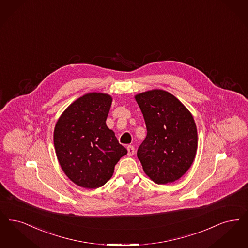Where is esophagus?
Returning <instances> with one entry per match:
<instances>
[{"mask_svg":"<svg viewBox=\"0 0 248 248\" xmlns=\"http://www.w3.org/2000/svg\"><path fill=\"white\" fill-rule=\"evenodd\" d=\"M134 154H135V148L133 146H128L127 147V155L133 156Z\"/></svg>","mask_w":248,"mask_h":248,"instance_id":"34e87169","label":"esophagus"}]
</instances>
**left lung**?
Here are the masks:
<instances>
[{"label":"left lung","mask_w":248,"mask_h":248,"mask_svg":"<svg viewBox=\"0 0 248 248\" xmlns=\"http://www.w3.org/2000/svg\"><path fill=\"white\" fill-rule=\"evenodd\" d=\"M135 99L147 127V137L138 150L145 173L156 184L181 178L196 157L198 131L186 106L165 90L153 89Z\"/></svg>","instance_id":"1"}]
</instances>
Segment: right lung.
I'll return each instance as SVG.
<instances>
[{"label":"right lung","mask_w":248,"mask_h":248,"mask_svg":"<svg viewBox=\"0 0 248 248\" xmlns=\"http://www.w3.org/2000/svg\"><path fill=\"white\" fill-rule=\"evenodd\" d=\"M112 98L88 93L75 100L56 123L53 142L57 159L66 176L84 188L105 185L114 166L127 154L106 125Z\"/></svg>","instance_id":"1"}]
</instances>
